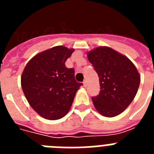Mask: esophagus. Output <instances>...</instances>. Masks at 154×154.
Here are the masks:
<instances>
[{
    "label": "esophagus",
    "mask_w": 154,
    "mask_h": 154,
    "mask_svg": "<svg viewBox=\"0 0 154 154\" xmlns=\"http://www.w3.org/2000/svg\"><path fill=\"white\" fill-rule=\"evenodd\" d=\"M83 85L85 87L87 86V81H86V80H84V81H83Z\"/></svg>",
    "instance_id": "obj_1"
}]
</instances>
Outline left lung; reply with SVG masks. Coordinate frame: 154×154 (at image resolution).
<instances>
[{
    "label": "left lung",
    "instance_id": "1",
    "mask_svg": "<svg viewBox=\"0 0 154 154\" xmlns=\"http://www.w3.org/2000/svg\"><path fill=\"white\" fill-rule=\"evenodd\" d=\"M87 55L99 78V93L92 97L94 106L106 117L119 115L130 106L140 86L135 65L108 47L96 48Z\"/></svg>",
    "mask_w": 154,
    "mask_h": 154
}]
</instances>
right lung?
I'll return each mask as SVG.
<instances>
[{
	"label": "right lung",
	"mask_w": 154,
	"mask_h": 154,
	"mask_svg": "<svg viewBox=\"0 0 154 154\" xmlns=\"http://www.w3.org/2000/svg\"><path fill=\"white\" fill-rule=\"evenodd\" d=\"M73 51L64 46L51 48L33 57L24 69L21 88L24 96L35 112L47 119L66 115L82 85L76 82L74 69L65 66Z\"/></svg>",
	"instance_id": "right-lung-1"
}]
</instances>
